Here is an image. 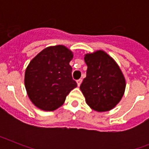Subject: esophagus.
Returning a JSON list of instances; mask_svg holds the SVG:
<instances>
[{"label": "esophagus", "mask_w": 149, "mask_h": 149, "mask_svg": "<svg viewBox=\"0 0 149 149\" xmlns=\"http://www.w3.org/2000/svg\"><path fill=\"white\" fill-rule=\"evenodd\" d=\"M81 83H82V79H79V80H77V86H81Z\"/></svg>", "instance_id": "1"}]
</instances>
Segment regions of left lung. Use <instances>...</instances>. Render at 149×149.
<instances>
[{"instance_id": "1", "label": "left lung", "mask_w": 149, "mask_h": 149, "mask_svg": "<svg viewBox=\"0 0 149 149\" xmlns=\"http://www.w3.org/2000/svg\"><path fill=\"white\" fill-rule=\"evenodd\" d=\"M86 77L80 89L86 104L97 112L113 109L123 97L126 81L120 67L103 50L84 55Z\"/></svg>"}]
</instances>
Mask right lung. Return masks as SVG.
Segmentation results:
<instances>
[{
	"mask_svg": "<svg viewBox=\"0 0 149 149\" xmlns=\"http://www.w3.org/2000/svg\"><path fill=\"white\" fill-rule=\"evenodd\" d=\"M73 55L67 47L58 45L45 48L30 62L24 74V86L29 98L36 107L54 111L77 87L69 65Z\"/></svg>",
	"mask_w": 149,
	"mask_h": 149,
	"instance_id": "1",
	"label": "right lung"
}]
</instances>
